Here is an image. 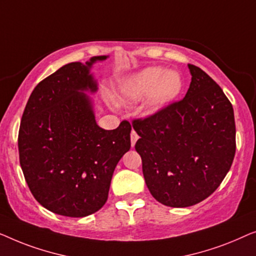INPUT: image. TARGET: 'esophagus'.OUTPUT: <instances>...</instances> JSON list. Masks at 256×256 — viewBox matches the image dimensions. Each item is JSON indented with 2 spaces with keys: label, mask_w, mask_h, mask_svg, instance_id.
Segmentation results:
<instances>
[{
  "label": "esophagus",
  "mask_w": 256,
  "mask_h": 256,
  "mask_svg": "<svg viewBox=\"0 0 256 256\" xmlns=\"http://www.w3.org/2000/svg\"><path fill=\"white\" fill-rule=\"evenodd\" d=\"M138 139H139L138 134H136V133L134 131H132V132H131V145H132V147H134L136 140H138Z\"/></svg>",
  "instance_id": "1"
}]
</instances>
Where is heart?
<instances>
[{
    "instance_id": "b5f03b06",
    "label": "heart",
    "mask_w": 256,
    "mask_h": 256,
    "mask_svg": "<svg viewBox=\"0 0 256 256\" xmlns=\"http://www.w3.org/2000/svg\"><path fill=\"white\" fill-rule=\"evenodd\" d=\"M182 89L183 78L178 72L147 67L120 82L116 100L120 103H130L148 95L146 109L150 114H156L174 102Z\"/></svg>"
}]
</instances>
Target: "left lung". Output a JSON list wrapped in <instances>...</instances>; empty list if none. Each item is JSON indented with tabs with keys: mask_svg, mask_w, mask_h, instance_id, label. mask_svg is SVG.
<instances>
[{
	"mask_svg": "<svg viewBox=\"0 0 256 256\" xmlns=\"http://www.w3.org/2000/svg\"><path fill=\"white\" fill-rule=\"evenodd\" d=\"M184 98L146 120L133 122L136 150L150 192L161 204L186 208L218 188L236 154L233 106L200 67L188 64Z\"/></svg>",
	"mask_w": 256,
	"mask_h": 256,
	"instance_id": "8db88e82",
	"label": "left lung"
}]
</instances>
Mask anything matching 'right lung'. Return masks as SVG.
Segmentation results:
<instances>
[{
	"instance_id": "right-lung-1",
	"label": "right lung",
	"mask_w": 256,
	"mask_h": 256,
	"mask_svg": "<svg viewBox=\"0 0 256 256\" xmlns=\"http://www.w3.org/2000/svg\"><path fill=\"white\" fill-rule=\"evenodd\" d=\"M109 56L70 62L31 92L18 133L20 162L32 195L66 217H86L106 204L114 168L131 147V125L114 130L96 123L98 90L94 64Z\"/></svg>"
}]
</instances>
